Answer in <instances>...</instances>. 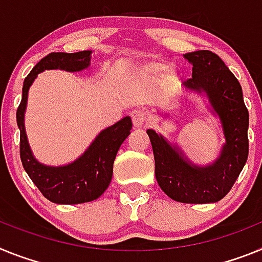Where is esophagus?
Listing matches in <instances>:
<instances>
[{
  "instance_id": "esophagus-1",
  "label": "esophagus",
  "mask_w": 262,
  "mask_h": 262,
  "mask_svg": "<svg viewBox=\"0 0 262 262\" xmlns=\"http://www.w3.org/2000/svg\"><path fill=\"white\" fill-rule=\"evenodd\" d=\"M132 116V122H133L134 128H142L145 122L147 121V116L144 111L141 109H134L133 112L130 113Z\"/></svg>"
}]
</instances>
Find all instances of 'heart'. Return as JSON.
<instances>
[{"mask_svg":"<svg viewBox=\"0 0 262 262\" xmlns=\"http://www.w3.org/2000/svg\"><path fill=\"white\" fill-rule=\"evenodd\" d=\"M162 70H163V64H161V63H150V64H146L144 67V71L149 75H156L158 74V72L162 71Z\"/></svg>","mask_w":262,"mask_h":262,"instance_id":"1","label":"heart"}]
</instances>
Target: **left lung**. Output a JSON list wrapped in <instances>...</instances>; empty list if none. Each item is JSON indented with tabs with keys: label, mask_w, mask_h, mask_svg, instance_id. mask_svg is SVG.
Listing matches in <instances>:
<instances>
[{
	"label": "left lung",
	"mask_w": 262,
	"mask_h": 262,
	"mask_svg": "<svg viewBox=\"0 0 262 262\" xmlns=\"http://www.w3.org/2000/svg\"><path fill=\"white\" fill-rule=\"evenodd\" d=\"M192 64V77L183 81L188 90L206 93L222 121L226 144L219 158L208 166H196L178 147L153 129H147L156 162V178L166 195L181 203H215L235 185L248 159L249 113L243 90L219 55L208 50L185 54Z\"/></svg>",
	"instance_id": "left-lung-1"
}]
</instances>
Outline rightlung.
Listing matches in <instances>:
<instances>
[{"label": "right lung", "mask_w": 262, "mask_h": 262, "mask_svg": "<svg viewBox=\"0 0 262 262\" xmlns=\"http://www.w3.org/2000/svg\"><path fill=\"white\" fill-rule=\"evenodd\" d=\"M92 51L51 52L26 76L22 88V100L17 109V125L21 130L19 154L24 169L43 196L58 204H79L92 202L104 194L112 181L113 162L125 138L130 134L132 120L124 117L115 125L104 129L95 138L81 157L66 166H46L34 158L25 132V109L29 88L36 75L45 70H64L75 72L87 68Z\"/></svg>", "instance_id": "obj_1"}]
</instances>
